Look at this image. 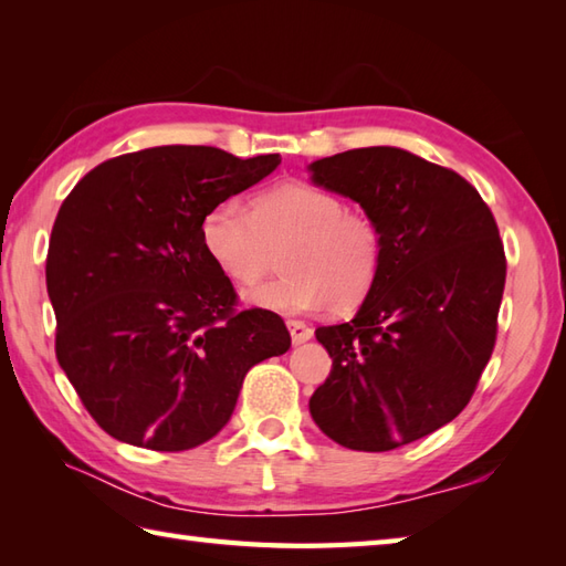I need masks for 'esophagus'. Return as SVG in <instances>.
<instances>
[{
	"instance_id": "34e87169",
	"label": "esophagus",
	"mask_w": 566,
	"mask_h": 566,
	"mask_svg": "<svg viewBox=\"0 0 566 566\" xmlns=\"http://www.w3.org/2000/svg\"><path fill=\"white\" fill-rule=\"evenodd\" d=\"M286 328H290V335H292V343L294 345H302V343L311 340V335H314V331H311L304 321H296V318L286 321Z\"/></svg>"
}]
</instances>
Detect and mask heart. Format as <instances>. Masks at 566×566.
Segmentation results:
<instances>
[{
    "label": "heart",
    "mask_w": 566,
    "mask_h": 566,
    "mask_svg": "<svg viewBox=\"0 0 566 566\" xmlns=\"http://www.w3.org/2000/svg\"><path fill=\"white\" fill-rule=\"evenodd\" d=\"M199 235L209 260L240 286L268 274L282 250L284 272L248 292L252 306L280 314L357 306L375 286L384 258L377 223L308 182L260 191L250 213L235 201L213 203Z\"/></svg>",
    "instance_id": "obj_1"
}]
</instances>
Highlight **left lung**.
<instances>
[{
  "mask_svg": "<svg viewBox=\"0 0 566 566\" xmlns=\"http://www.w3.org/2000/svg\"><path fill=\"white\" fill-rule=\"evenodd\" d=\"M308 172L357 201L384 243L355 318L316 328L333 369L311 418L343 448H401L460 416L494 350L506 284L496 221L464 177L403 148L345 150Z\"/></svg>",
  "mask_w": 566,
  "mask_h": 566,
  "instance_id": "1",
  "label": "left lung"
}]
</instances>
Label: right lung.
<instances>
[{
    "label": "right lung",
    "mask_w": 566,
    "mask_h": 566,
    "mask_svg": "<svg viewBox=\"0 0 566 566\" xmlns=\"http://www.w3.org/2000/svg\"><path fill=\"white\" fill-rule=\"evenodd\" d=\"M280 163L211 146L146 148L97 165L63 201L45 262L55 353L112 438L197 448L228 423L248 369L290 350L272 311L235 314L233 284L199 235L213 203Z\"/></svg>",
    "instance_id": "add662e5"
}]
</instances>
